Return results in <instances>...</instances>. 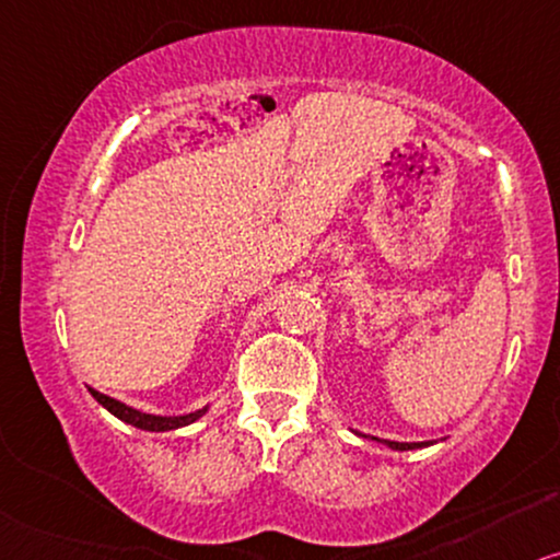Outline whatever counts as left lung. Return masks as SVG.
<instances>
[{
  "mask_svg": "<svg viewBox=\"0 0 560 560\" xmlns=\"http://www.w3.org/2000/svg\"><path fill=\"white\" fill-rule=\"evenodd\" d=\"M377 439V436H372ZM377 442L387 444L390 450H398V452H406V450H419V447H429L431 442H390V439H377Z\"/></svg>",
  "mask_w": 560,
  "mask_h": 560,
  "instance_id": "1",
  "label": "left lung"
}]
</instances>
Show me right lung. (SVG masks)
Here are the masks:
<instances>
[{"instance_id": "1", "label": "right lung", "mask_w": 560, "mask_h": 560, "mask_svg": "<svg viewBox=\"0 0 560 560\" xmlns=\"http://www.w3.org/2000/svg\"><path fill=\"white\" fill-rule=\"evenodd\" d=\"M90 395L101 402L105 410H110L116 419H121L126 423H131V427L144 429V431H173V429L188 427V423L198 421L203 413H207V408H201V410H194V413H186V416H154V413H141V410L126 406V402L116 400V398H108V395L92 390V387H90Z\"/></svg>"}]
</instances>
